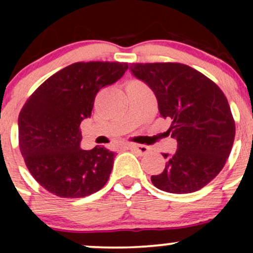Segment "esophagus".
Segmentation results:
<instances>
[{
	"label": "esophagus",
	"instance_id": "34e87169",
	"mask_svg": "<svg viewBox=\"0 0 253 253\" xmlns=\"http://www.w3.org/2000/svg\"><path fill=\"white\" fill-rule=\"evenodd\" d=\"M125 147L128 150H134L140 155H146V153L150 152L149 146H144V145H136V144H126Z\"/></svg>",
	"mask_w": 253,
	"mask_h": 253
}]
</instances>
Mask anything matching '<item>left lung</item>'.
I'll return each instance as SVG.
<instances>
[{
  "instance_id": "8db88e82",
  "label": "left lung",
  "mask_w": 253,
  "mask_h": 253,
  "mask_svg": "<svg viewBox=\"0 0 253 253\" xmlns=\"http://www.w3.org/2000/svg\"><path fill=\"white\" fill-rule=\"evenodd\" d=\"M129 70L155 92L158 109L177 140L163 172L151 177L158 189L189 194L207 185L227 161L236 124L227 98L213 81L179 63L130 64Z\"/></svg>"
}]
</instances>
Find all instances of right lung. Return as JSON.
I'll return each mask as SVG.
<instances>
[{
  "label": "right lung",
  "instance_id": "right-lung-1",
  "mask_svg": "<svg viewBox=\"0 0 253 253\" xmlns=\"http://www.w3.org/2000/svg\"><path fill=\"white\" fill-rule=\"evenodd\" d=\"M127 63L80 62L43 82L20 112L19 146L27 169L46 190L78 199L108 181L115 153L81 149L80 125L91 115L97 92L120 80Z\"/></svg>",
  "mask_w": 253,
  "mask_h": 253
}]
</instances>
